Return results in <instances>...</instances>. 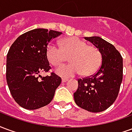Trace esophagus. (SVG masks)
<instances>
[{"mask_svg": "<svg viewBox=\"0 0 132 132\" xmlns=\"http://www.w3.org/2000/svg\"><path fill=\"white\" fill-rule=\"evenodd\" d=\"M61 81H62V83H65V82H66V81H68V79H66V78H62Z\"/></svg>", "mask_w": 132, "mask_h": 132, "instance_id": "1", "label": "esophagus"}]
</instances>
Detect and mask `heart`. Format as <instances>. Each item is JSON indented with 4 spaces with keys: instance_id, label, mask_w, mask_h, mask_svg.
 I'll list each match as a JSON object with an SVG mask.
<instances>
[{
    "instance_id": "obj_1",
    "label": "heart",
    "mask_w": 132,
    "mask_h": 132,
    "mask_svg": "<svg viewBox=\"0 0 132 132\" xmlns=\"http://www.w3.org/2000/svg\"><path fill=\"white\" fill-rule=\"evenodd\" d=\"M61 47L55 43L49 44L46 48V57L54 66H60L69 56L71 63L60 66L56 73L63 78H69L83 73L89 76L99 68L102 61L97 48L89 46L78 37H69L61 41Z\"/></svg>"
}]
</instances>
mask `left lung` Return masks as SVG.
I'll return each instance as SVG.
<instances>
[{"label":"left lung","instance_id":"8db88e82","mask_svg":"<svg viewBox=\"0 0 132 132\" xmlns=\"http://www.w3.org/2000/svg\"><path fill=\"white\" fill-rule=\"evenodd\" d=\"M85 39L99 49L102 64L94 75L78 80L74 100L78 107L86 110L100 112L110 107L117 97L123 76V60L116 48L101 37Z\"/></svg>","mask_w":132,"mask_h":132}]
</instances>
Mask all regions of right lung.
Listing matches in <instances>:
<instances>
[{"label":"right lung","mask_w":132,"mask_h":132,"mask_svg":"<svg viewBox=\"0 0 132 132\" xmlns=\"http://www.w3.org/2000/svg\"><path fill=\"white\" fill-rule=\"evenodd\" d=\"M62 32L35 29L22 34L10 46L6 61V80L15 102L27 110L46 106L53 100L61 78L54 73L42 77L51 67L46 57L49 42Z\"/></svg>","instance_id":"add662e5"}]
</instances>
